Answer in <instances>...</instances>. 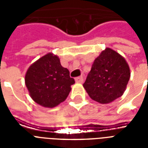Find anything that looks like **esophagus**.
<instances>
[{
    "label": "esophagus",
    "instance_id": "obj_1",
    "mask_svg": "<svg viewBox=\"0 0 148 148\" xmlns=\"http://www.w3.org/2000/svg\"><path fill=\"white\" fill-rule=\"evenodd\" d=\"M83 77H77L75 78V82H77V83H82L83 82Z\"/></svg>",
    "mask_w": 148,
    "mask_h": 148
}]
</instances>
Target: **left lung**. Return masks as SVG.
<instances>
[{"label":"left lung","mask_w":148,"mask_h":148,"mask_svg":"<svg viewBox=\"0 0 148 148\" xmlns=\"http://www.w3.org/2000/svg\"><path fill=\"white\" fill-rule=\"evenodd\" d=\"M130 74L125 58L107 47L94 60L83 86L91 99L109 104L123 95Z\"/></svg>","instance_id":"1"}]
</instances>
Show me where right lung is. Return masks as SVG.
Segmentation results:
<instances>
[{
    "mask_svg": "<svg viewBox=\"0 0 148 148\" xmlns=\"http://www.w3.org/2000/svg\"><path fill=\"white\" fill-rule=\"evenodd\" d=\"M74 79L62 66L57 55L48 53L31 65L25 74V85L35 102L45 108H54L63 102Z\"/></svg>",
    "mask_w": 148,
    "mask_h": 148,
    "instance_id": "add662e5",
    "label": "right lung"
}]
</instances>
